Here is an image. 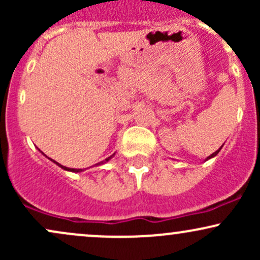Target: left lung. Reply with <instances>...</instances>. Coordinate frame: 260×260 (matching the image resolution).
<instances>
[{
	"instance_id": "8db88e82",
	"label": "left lung",
	"mask_w": 260,
	"mask_h": 260,
	"mask_svg": "<svg viewBox=\"0 0 260 260\" xmlns=\"http://www.w3.org/2000/svg\"><path fill=\"white\" fill-rule=\"evenodd\" d=\"M221 148H222V145H221ZM221 148H219V150H216V151H215V153H213V154H211V155H209V156L207 157V159H205V161H207V160H209V159H211V157L216 156V155H217V154H219V151H220V150H221Z\"/></svg>"
}]
</instances>
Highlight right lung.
I'll use <instances>...</instances> for the list:
<instances>
[{
    "mask_svg": "<svg viewBox=\"0 0 260 260\" xmlns=\"http://www.w3.org/2000/svg\"><path fill=\"white\" fill-rule=\"evenodd\" d=\"M39 150H40V149H39ZM41 154H44V153H43V151H41ZM44 155H45V154H44ZM45 156H46V155H45ZM113 156H115V153H113V154L111 155V156H109V157H107V159H105V160H103V161H100V162H98V164H95V166H99V165H104V164H106V162H107V161H109V160H111ZM46 157H47V156H46ZM49 159H50V157H49ZM50 160H51V161H52V162H55V164H56V165H57V166H59V168H61V169H63V170H66V171H71V172H82V171H84V170H83V169H68V168H66V166H63V165H61V164L56 162V161H55V160H52V159H50Z\"/></svg>",
    "mask_w": 260,
    "mask_h": 260,
    "instance_id": "1",
    "label": "right lung"
}]
</instances>
